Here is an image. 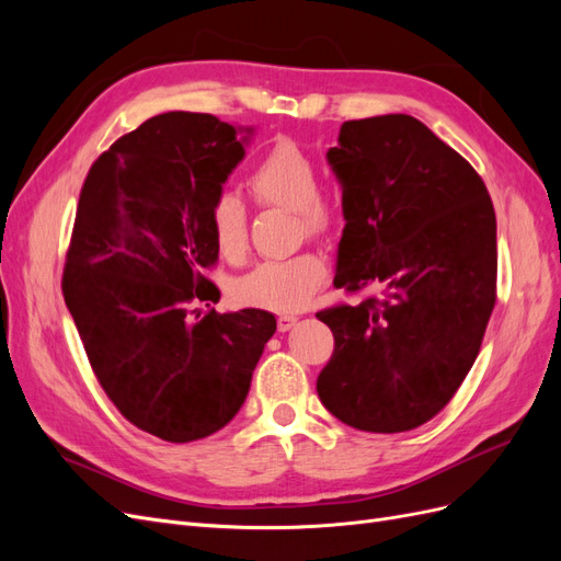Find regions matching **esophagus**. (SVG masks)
I'll return each mask as SVG.
<instances>
[{
  "instance_id": "34e87169",
  "label": "esophagus",
  "mask_w": 561,
  "mask_h": 561,
  "mask_svg": "<svg viewBox=\"0 0 561 561\" xmlns=\"http://www.w3.org/2000/svg\"><path fill=\"white\" fill-rule=\"evenodd\" d=\"M297 316H280L278 318V332H287V330H293L295 325H297Z\"/></svg>"
}]
</instances>
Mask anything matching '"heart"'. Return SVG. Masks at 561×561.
I'll return each mask as SVG.
<instances>
[{
	"label": "heart",
	"mask_w": 561,
	"mask_h": 561,
	"mask_svg": "<svg viewBox=\"0 0 561 561\" xmlns=\"http://www.w3.org/2000/svg\"><path fill=\"white\" fill-rule=\"evenodd\" d=\"M252 196L262 206L295 210L309 236L328 233L336 225V206L320 192L313 159L290 140H280L252 168L248 178ZM208 227L219 257L243 260L250 239V215L236 192H219L208 210ZM328 278V264L316 252L262 262L233 283V297L245 307L295 313L307 307Z\"/></svg>",
	"instance_id": "b5f03b06"
}]
</instances>
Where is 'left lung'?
I'll return each mask as SVG.
<instances>
[{"label": "left lung", "mask_w": 561, "mask_h": 561, "mask_svg": "<svg viewBox=\"0 0 561 561\" xmlns=\"http://www.w3.org/2000/svg\"><path fill=\"white\" fill-rule=\"evenodd\" d=\"M328 163L346 219L334 287L381 295L316 313L334 334L318 398L358 431H412L480 353L496 304L494 203L474 168L410 114L346 122Z\"/></svg>", "instance_id": "8db88e82"}]
</instances>
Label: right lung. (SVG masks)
<instances>
[{"label": "right lung", "instance_id": "right-lung-1", "mask_svg": "<svg viewBox=\"0 0 561 561\" xmlns=\"http://www.w3.org/2000/svg\"><path fill=\"white\" fill-rule=\"evenodd\" d=\"M252 130L213 114L151 116L98 157L79 196L65 304L107 398L165 443L225 428L276 332L260 309L190 311L217 299L203 276L217 262L208 210Z\"/></svg>", "mask_w": 561, "mask_h": 561}]
</instances>
